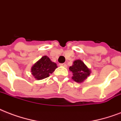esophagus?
<instances>
[{
	"instance_id": "esophagus-1",
	"label": "esophagus",
	"mask_w": 121,
	"mask_h": 121,
	"mask_svg": "<svg viewBox=\"0 0 121 121\" xmlns=\"http://www.w3.org/2000/svg\"><path fill=\"white\" fill-rule=\"evenodd\" d=\"M60 66H63V67H67V65H66V64H64V63L60 64Z\"/></svg>"
}]
</instances>
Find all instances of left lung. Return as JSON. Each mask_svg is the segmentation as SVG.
Wrapping results in <instances>:
<instances>
[{
  "label": "left lung",
  "instance_id": "1",
  "mask_svg": "<svg viewBox=\"0 0 121 121\" xmlns=\"http://www.w3.org/2000/svg\"><path fill=\"white\" fill-rule=\"evenodd\" d=\"M69 71L72 72V79L78 83H83L91 73L90 69L81 60L77 59L73 62V65L69 67Z\"/></svg>",
  "mask_w": 121,
  "mask_h": 121
}]
</instances>
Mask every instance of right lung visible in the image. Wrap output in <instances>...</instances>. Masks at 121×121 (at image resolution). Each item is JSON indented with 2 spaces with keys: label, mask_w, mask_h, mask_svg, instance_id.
<instances>
[{
  "label": "right lung",
  "mask_w": 121,
  "mask_h": 121,
  "mask_svg": "<svg viewBox=\"0 0 121 121\" xmlns=\"http://www.w3.org/2000/svg\"><path fill=\"white\" fill-rule=\"evenodd\" d=\"M57 67L56 63L52 62L48 56H44L31 67V72L35 79L41 80L48 77Z\"/></svg>",
  "instance_id": "add662e5"
}]
</instances>
